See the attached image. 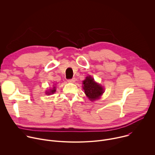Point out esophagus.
Masks as SVG:
<instances>
[{
  "instance_id": "1",
  "label": "esophagus",
  "mask_w": 155,
  "mask_h": 155,
  "mask_svg": "<svg viewBox=\"0 0 155 155\" xmlns=\"http://www.w3.org/2000/svg\"><path fill=\"white\" fill-rule=\"evenodd\" d=\"M68 81V82H70V83H74L75 81V78H73L72 79H69Z\"/></svg>"
}]
</instances>
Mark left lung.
<instances>
[{
	"mask_svg": "<svg viewBox=\"0 0 155 155\" xmlns=\"http://www.w3.org/2000/svg\"><path fill=\"white\" fill-rule=\"evenodd\" d=\"M83 90L84 93L90 101H95L104 93L103 87L94 81V80L91 77H87L83 81Z\"/></svg>",
	"mask_w": 155,
	"mask_h": 155,
	"instance_id": "obj_1",
	"label": "left lung"
}]
</instances>
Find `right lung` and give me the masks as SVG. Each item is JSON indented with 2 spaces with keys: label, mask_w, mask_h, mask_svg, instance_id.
<instances>
[{
  "label": "right lung",
  "mask_w": 155,
  "mask_h": 155,
  "mask_svg": "<svg viewBox=\"0 0 155 155\" xmlns=\"http://www.w3.org/2000/svg\"><path fill=\"white\" fill-rule=\"evenodd\" d=\"M56 91V90H55V87H54V88H53V90H51L50 92H47V94H53L54 92Z\"/></svg>",
  "instance_id": "right-lung-1"
}]
</instances>
